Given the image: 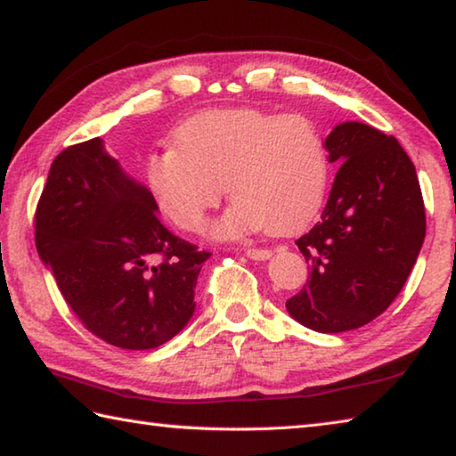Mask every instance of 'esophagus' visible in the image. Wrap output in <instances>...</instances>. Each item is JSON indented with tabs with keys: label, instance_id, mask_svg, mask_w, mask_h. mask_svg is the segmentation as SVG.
<instances>
[{
	"label": "esophagus",
	"instance_id": "34e87169",
	"mask_svg": "<svg viewBox=\"0 0 456 456\" xmlns=\"http://www.w3.org/2000/svg\"><path fill=\"white\" fill-rule=\"evenodd\" d=\"M244 254L250 260H268L270 256H273V250H268V248H246Z\"/></svg>",
	"mask_w": 456,
	"mask_h": 456
}]
</instances>
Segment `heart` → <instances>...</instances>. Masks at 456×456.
Listing matches in <instances>:
<instances>
[{
  "label": "heart",
  "instance_id": "1",
  "mask_svg": "<svg viewBox=\"0 0 456 456\" xmlns=\"http://www.w3.org/2000/svg\"><path fill=\"white\" fill-rule=\"evenodd\" d=\"M146 178L159 210L186 232H202L226 186L236 202L216 224L218 238L268 230L289 234L321 210L330 180L329 142L305 114L254 108L206 111L151 151Z\"/></svg>",
  "mask_w": 456,
  "mask_h": 456
}]
</instances>
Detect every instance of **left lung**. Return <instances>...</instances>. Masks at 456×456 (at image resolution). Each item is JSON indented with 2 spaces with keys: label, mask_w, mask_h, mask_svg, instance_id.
Instances as JSON below:
<instances>
[{
  "label": "left lung",
  "mask_w": 456,
  "mask_h": 456,
  "mask_svg": "<svg viewBox=\"0 0 456 456\" xmlns=\"http://www.w3.org/2000/svg\"><path fill=\"white\" fill-rule=\"evenodd\" d=\"M326 142L340 167L321 222L297 240L310 281L286 310L306 329L345 332L393 305L417 262L427 216L417 170L395 135L346 122Z\"/></svg>",
  "instance_id": "left-lung-1"
}]
</instances>
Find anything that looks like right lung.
Here are the masks:
<instances>
[{"mask_svg":"<svg viewBox=\"0 0 456 456\" xmlns=\"http://www.w3.org/2000/svg\"><path fill=\"white\" fill-rule=\"evenodd\" d=\"M151 191L122 172L100 138L61 150L36 208V246L66 305L94 337L150 350L194 313L210 252L172 234Z\"/></svg>","mask_w":456,"mask_h":456,"instance_id":"add662e5","label":"right lung"}]
</instances>
